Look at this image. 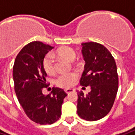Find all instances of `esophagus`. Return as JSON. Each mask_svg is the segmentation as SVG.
Here are the masks:
<instances>
[{"label": "esophagus", "instance_id": "obj_1", "mask_svg": "<svg viewBox=\"0 0 135 135\" xmlns=\"http://www.w3.org/2000/svg\"><path fill=\"white\" fill-rule=\"evenodd\" d=\"M75 91L74 89H72V88H68V89H66L65 90V92L66 93V94H70V93H72V92H73V91Z\"/></svg>", "mask_w": 135, "mask_h": 135}]
</instances>
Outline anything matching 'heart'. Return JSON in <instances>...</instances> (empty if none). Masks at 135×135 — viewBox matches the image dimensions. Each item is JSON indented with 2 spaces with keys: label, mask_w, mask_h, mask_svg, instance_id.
Here are the masks:
<instances>
[{
  "label": "heart",
  "mask_w": 135,
  "mask_h": 135,
  "mask_svg": "<svg viewBox=\"0 0 135 135\" xmlns=\"http://www.w3.org/2000/svg\"><path fill=\"white\" fill-rule=\"evenodd\" d=\"M54 56H59L68 61H73L75 58V53L72 48L69 47H63L54 52L53 54H47L44 56L42 61V66L44 71L49 75L55 73V62ZM78 75L75 73H68L60 74L56 79V84L60 88H68L72 87L76 82Z\"/></svg>",
  "instance_id": "b5f03b06"
}]
</instances>
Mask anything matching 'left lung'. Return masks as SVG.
<instances>
[{"instance_id":"8db88e82","label":"left lung","mask_w":135,"mask_h":135,"mask_svg":"<svg viewBox=\"0 0 135 135\" xmlns=\"http://www.w3.org/2000/svg\"><path fill=\"white\" fill-rule=\"evenodd\" d=\"M82 45L85 61V70L80 85L91 86V91L85 95L78 93L77 113L87 121H97L109 113L119 88L117 67L113 56L103 45L97 42H86Z\"/></svg>"}]
</instances>
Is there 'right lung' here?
Listing matches in <instances>:
<instances>
[{
  "label": "right lung",
  "mask_w": 135,
  "mask_h": 135,
  "mask_svg": "<svg viewBox=\"0 0 135 135\" xmlns=\"http://www.w3.org/2000/svg\"><path fill=\"white\" fill-rule=\"evenodd\" d=\"M53 48L41 41L28 44L16 57L13 69L18 100L27 116L40 125H50L60 119L63 99L67 96L58 88H53L47 95L42 92L44 88L49 86L46 82L47 73L42 61Z\"/></svg>",
  "instance_id": "obj_1"
}]
</instances>
